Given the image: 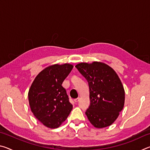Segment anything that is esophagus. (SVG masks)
I'll use <instances>...</instances> for the list:
<instances>
[{"mask_svg": "<svg viewBox=\"0 0 150 150\" xmlns=\"http://www.w3.org/2000/svg\"><path fill=\"white\" fill-rule=\"evenodd\" d=\"M79 99L80 98H75V99H74V101H75V103H77L79 100Z\"/></svg>", "mask_w": 150, "mask_h": 150, "instance_id": "34e87169", "label": "esophagus"}]
</instances>
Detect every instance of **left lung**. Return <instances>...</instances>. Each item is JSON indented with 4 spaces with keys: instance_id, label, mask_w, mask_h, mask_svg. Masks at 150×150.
<instances>
[{
    "instance_id": "left-lung-1",
    "label": "left lung",
    "mask_w": 150,
    "mask_h": 150,
    "mask_svg": "<svg viewBox=\"0 0 150 150\" xmlns=\"http://www.w3.org/2000/svg\"><path fill=\"white\" fill-rule=\"evenodd\" d=\"M75 67L89 87L91 104L86 110L88 120L97 128L110 126L120 115L125 100V92L118 75L102 62L81 63Z\"/></svg>"
}]
</instances>
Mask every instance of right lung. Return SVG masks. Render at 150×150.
Returning <instances> with one entry per match:
<instances>
[{
	"label": "right lung",
	"mask_w": 150,
	"mask_h": 150,
	"mask_svg": "<svg viewBox=\"0 0 150 150\" xmlns=\"http://www.w3.org/2000/svg\"><path fill=\"white\" fill-rule=\"evenodd\" d=\"M73 67L69 63L50 65L36 76L30 88L28 100L32 113L47 128L60 126L72 110L62 83Z\"/></svg>",
	"instance_id": "1"
}]
</instances>
